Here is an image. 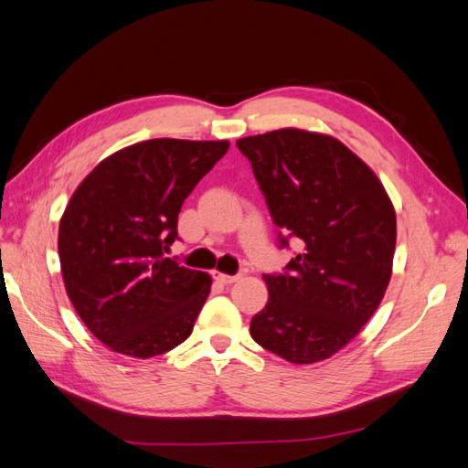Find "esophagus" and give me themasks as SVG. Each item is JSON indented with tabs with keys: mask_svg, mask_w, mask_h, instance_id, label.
Returning a JSON list of instances; mask_svg holds the SVG:
<instances>
[{
	"mask_svg": "<svg viewBox=\"0 0 468 468\" xmlns=\"http://www.w3.org/2000/svg\"><path fill=\"white\" fill-rule=\"evenodd\" d=\"M239 277H242V275H226V273L215 271V279H217L218 282H222V285H230V282H236Z\"/></svg>",
	"mask_w": 468,
	"mask_h": 468,
	"instance_id": "1",
	"label": "esophagus"
}]
</instances>
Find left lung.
I'll use <instances>...</instances> for the list:
<instances>
[{
	"label": "left lung",
	"mask_w": 468,
	"mask_h": 468,
	"mask_svg": "<svg viewBox=\"0 0 468 468\" xmlns=\"http://www.w3.org/2000/svg\"><path fill=\"white\" fill-rule=\"evenodd\" d=\"M251 164L279 248L299 251L263 273L269 301L250 334L291 363L328 359L373 316L388 287L396 215L382 183L339 140L281 129L236 143Z\"/></svg>",
	"instance_id": "1"
}]
</instances>
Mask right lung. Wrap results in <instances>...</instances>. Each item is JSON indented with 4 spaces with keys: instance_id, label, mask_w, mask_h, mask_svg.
Masks as SVG:
<instances>
[{
    "instance_id": "obj_1",
    "label": "right lung",
    "mask_w": 468,
    "mask_h": 468,
    "mask_svg": "<svg viewBox=\"0 0 468 468\" xmlns=\"http://www.w3.org/2000/svg\"><path fill=\"white\" fill-rule=\"evenodd\" d=\"M229 146L138 143L99 164L69 199L58 230L66 292L109 349L148 359L191 335L212 281L164 253L183 201Z\"/></svg>"
}]
</instances>
